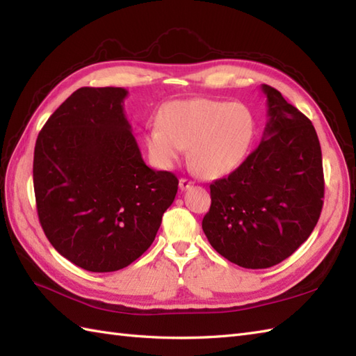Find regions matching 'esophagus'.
<instances>
[{
  "mask_svg": "<svg viewBox=\"0 0 356 356\" xmlns=\"http://www.w3.org/2000/svg\"><path fill=\"white\" fill-rule=\"evenodd\" d=\"M179 186H180V190H188V188H191L193 186V182L190 179H185V177H182L179 180Z\"/></svg>",
  "mask_w": 356,
  "mask_h": 356,
  "instance_id": "1",
  "label": "esophagus"
}]
</instances>
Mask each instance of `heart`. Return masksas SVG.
<instances>
[{
	"instance_id": "b5f03b06",
	"label": "heart",
	"mask_w": 356,
	"mask_h": 356,
	"mask_svg": "<svg viewBox=\"0 0 356 356\" xmlns=\"http://www.w3.org/2000/svg\"><path fill=\"white\" fill-rule=\"evenodd\" d=\"M255 136L257 120L245 104L172 101L161 110L159 124L147 130L145 147L161 168H170L188 148V162L195 172L218 177L245 162Z\"/></svg>"
}]
</instances>
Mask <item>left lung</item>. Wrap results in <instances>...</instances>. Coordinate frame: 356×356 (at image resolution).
Segmentation results:
<instances>
[{
    "instance_id": "left-lung-1",
    "label": "left lung",
    "mask_w": 356,
    "mask_h": 356,
    "mask_svg": "<svg viewBox=\"0 0 356 356\" xmlns=\"http://www.w3.org/2000/svg\"><path fill=\"white\" fill-rule=\"evenodd\" d=\"M268 124L260 145L209 185L202 228L216 251L248 269L270 268L305 243L324 199L323 159L311 120L278 90L261 86Z\"/></svg>"
}]
</instances>
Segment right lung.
I'll use <instances>...</instances> for the list:
<instances>
[{"mask_svg":"<svg viewBox=\"0 0 356 356\" xmlns=\"http://www.w3.org/2000/svg\"><path fill=\"white\" fill-rule=\"evenodd\" d=\"M120 87H82L38 134L36 209L51 246L92 272L127 268L154 241L179 180L145 165Z\"/></svg>","mask_w":356,"mask_h":356,"instance_id":"right-lung-1","label":"right lung"}]
</instances>
